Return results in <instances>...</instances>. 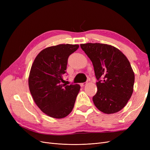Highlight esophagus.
I'll list each match as a JSON object with an SVG mask.
<instances>
[{
  "label": "esophagus",
  "mask_w": 150,
  "mask_h": 150,
  "mask_svg": "<svg viewBox=\"0 0 150 150\" xmlns=\"http://www.w3.org/2000/svg\"><path fill=\"white\" fill-rule=\"evenodd\" d=\"M86 84H87V83H81V86H84L85 85H86Z\"/></svg>",
  "instance_id": "1"
}]
</instances>
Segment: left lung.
<instances>
[{"label":"left lung","instance_id":"8db88e82","mask_svg":"<svg viewBox=\"0 0 150 150\" xmlns=\"http://www.w3.org/2000/svg\"><path fill=\"white\" fill-rule=\"evenodd\" d=\"M80 46L92 61L98 81V91L93 98L94 105L106 114L120 111L133 91L134 74L128 59L111 45L87 43Z\"/></svg>","mask_w":150,"mask_h":150}]
</instances>
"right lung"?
<instances>
[{"instance_id":"1","label":"right lung","mask_w":150,"mask_h":150,"mask_svg":"<svg viewBox=\"0 0 150 150\" xmlns=\"http://www.w3.org/2000/svg\"><path fill=\"white\" fill-rule=\"evenodd\" d=\"M78 48V44H69L47 47L32 65L28 81L30 94L40 110L54 118L69 114L79 92L78 84H62L68 57Z\"/></svg>"}]
</instances>
